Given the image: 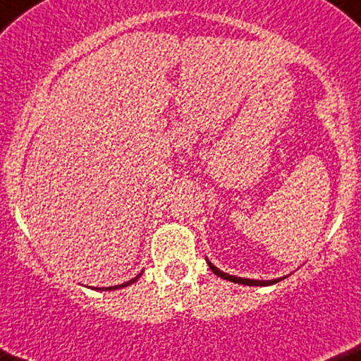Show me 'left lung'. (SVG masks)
<instances>
[{
	"label": "left lung",
	"mask_w": 361,
	"mask_h": 361,
	"mask_svg": "<svg viewBox=\"0 0 361 361\" xmlns=\"http://www.w3.org/2000/svg\"><path fill=\"white\" fill-rule=\"evenodd\" d=\"M205 260H207L209 267H211V271L216 276L223 277V279H226V281H231V283L245 284V286H271V284L279 283V281L286 279V277H288V276H283V277H277V279H271V281H259V279H247V277H236V276H231V274H226V272L221 271V269H217L212 262H209V259H205Z\"/></svg>",
	"instance_id": "1"
}]
</instances>
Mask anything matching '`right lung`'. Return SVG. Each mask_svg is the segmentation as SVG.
Segmentation results:
<instances>
[{"label":"right lung","mask_w":361,"mask_h":361,"mask_svg":"<svg viewBox=\"0 0 361 361\" xmlns=\"http://www.w3.org/2000/svg\"><path fill=\"white\" fill-rule=\"evenodd\" d=\"M142 276V272L140 274H137L135 277H133V279H130V281H126V283H123V284H118V286H109V288H96V290H101V291H113V290H121V288H126V286H130V284H133L135 283V281H138V277Z\"/></svg>","instance_id":"obj_1"}]
</instances>
